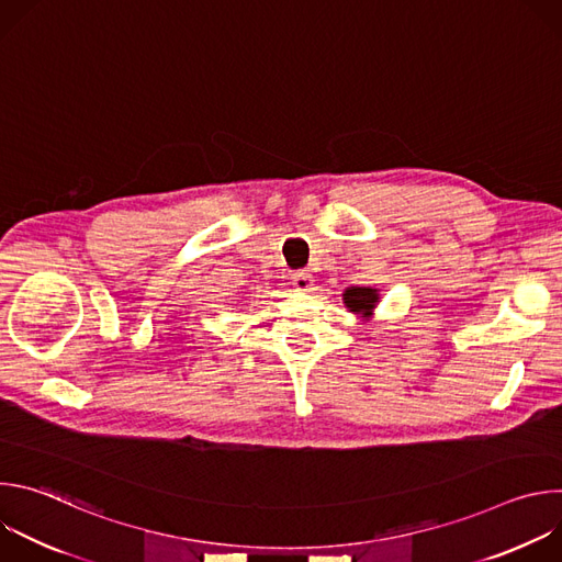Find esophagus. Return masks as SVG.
I'll list each match as a JSON object with an SVG mask.
<instances>
[{"label":"esophagus","instance_id":"obj_1","mask_svg":"<svg viewBox=\"0 0 562 562\" xmlns=\"http://www.w3.org/2000/svg\"><path fill=\"white\" fill-rule=\"evenodd\" d=\"M291 282L297 291H313V278H311L308 271H295L291 276Z\"/></svg>","mask_w":562,"mask_h":562}]
</instances>
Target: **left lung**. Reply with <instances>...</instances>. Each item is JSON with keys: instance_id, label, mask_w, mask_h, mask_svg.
<instances>
[{"instance_id": "8db88e82", "label": "left lung", "mask_w": 562, "mask_h": 562, "mask_svg": "<svg viewBox=\"0 0 562 562\" xmlns=\"http://www.w3.org/2000/svg\"><path fill=\"white\" fill-rule=\"evenodd\" d=\"M345 302L351 311H364V315H369V311L375 306L378 295L375 289H364V286H351L345 291Z\"/></svg>"}]
</instances>
